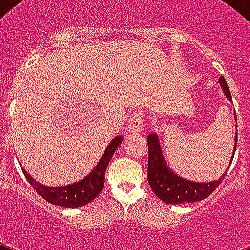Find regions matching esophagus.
<instances>
[{
    "instance_id": "34e87169",
    "label": "esophagus",
    "mask_w": 250,
    "mask_h": 250,
    "mask_svg": "<svg viewBox=\"0 0 250 250\" xmlns=\"http://www.w3.org/2000/svg\"><path fill=\"white\" fill-rule=\"evenodd\" d=\"M143 113L140 111H135L132 113V115L129 117L128 125H127V128H128L129 132L132 133H139L143 131Z\"/></svg>"
}]
</instances>
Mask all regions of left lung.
Segmentation results:
<instances>
[{
  "label": "left lung",
  "mask_w": 250,
  "mask_h": 250,
  "mask_svg": "<svg viewBox=\"0 0 250 250\" xmlns=\"http://www.w3.org/2000/svg\"><path fill=\"white\" fill-rule=\"evenodd\" d=\"M219 83H221L222 89L225 90L227 98L232 100L229 85L226 83V79L223 76L219 78ZM235 141L236 143H235L233 150H236L237 135ZM148 149L149 186L157 197L166 204H184V202L201 201L213 193L225 178L226 174L218 180H214L211 183H196L189 182V180H186V179L175 175L165 164V158L162 156V150H161L157 133H152L148 136ZM233 156H235V153L232 154V160Z\"/></svg>",
  "instance_id": "obj_1"
}]
</instances>
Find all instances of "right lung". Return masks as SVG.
<instances>
[{
  "mask_svg": "<svg viewBox=\"0 0 250 250\" xmlns=\"http://www.w3.org/2000/svg\"><path fill=\"white\" fill-rule=\"evenodd\" d=\"M122 143V136H117L114 139L110 145L106 148L104 156L94 167L93 171L90 172L86 178L83 180L75 183V184H70V186L58 187V188H53V187H45L42 184H39L35 182L31 176H29L25 170H23V174L25 175V179L28 183L33 187V189L36 190L37 194L46 200L50 204L58 206H64V208H79L83 206L88 202H90L94 197H97L98 193L101 192L105 184V171L106 167L109 165L111 157L115 153L117 148Z\"/></svg>",
  "mask_w": 250,
  "mask_h": 250,
  "instance_id": "right-lung-1",
  "label": "right lung"
}]
</instances>
